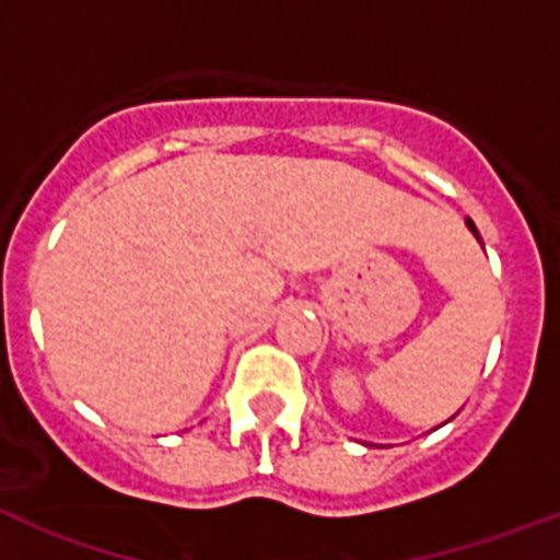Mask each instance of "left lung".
Here are the masks:
<instances>
[{
    "label": "left lung",
    "mask_w": 560,
    "mask_h": 560,
    "mask_svg": "<svg viewBox=\"0 0 560 560\" xmlns=\"http://www.w3.org/2000/svg\"><path fill=\"white\" fill-rule=\"evenodd\" d=\"M465 224H468V230L474 232V237H477L479 244H482V237H479V232H477V226H474V221H471V219H465Z\"/></svg>",
    "instance_id": "1"
}]
</instances>
